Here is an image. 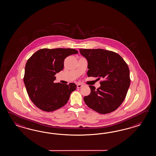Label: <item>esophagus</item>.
I'll list each match as a JSON object with an SVG mask.
<instances>
[{"label": "esophagus", "instance_id": "1", "mask_svg": "<svg viewBox=\"0 0 156 156\" xmlns=\"http://www.w3.org/2000/svg\"><path fill=\"white\" fill-rule=\"evenodd\" d=\"M82 84L78 83L77 84V88H80L82 87Z\"/></svg>", "mask_w": 156, "mask_h": 156}]
</instances>
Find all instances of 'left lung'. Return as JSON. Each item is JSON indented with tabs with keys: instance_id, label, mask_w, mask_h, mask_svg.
Masks as SVG:
<instances>
[{
	"instance_id": "8db88e82",
	"label": "left lung",
	"mask_w": 156,
	"mask_h": 156,
	"mask_svg": "<svg viewBox=\"0 0 156 156\" xmlns=\"http://www.w3.org/2000/svg\"><path fill=\"white\" fill-rule=\"evenodd\" d=\"M80 52L87 60L88 76L103 79L97 89L89 86L91 93L83 98L86 104L100 114L116 110L125 99L129 87L128 65L119 55L113 51L80 49Z\"/></svg>"
}]
</instances>
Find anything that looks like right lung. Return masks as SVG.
<instances>
[{"instance_id":"add662e5","label":"right lung","mask_w":156,"mask_h":156,"mask_svg":"<svg viewBox=\"0 0 156 156\" xmlns=\"http://www.w3.org/2000/svg\"><path fill=\"white\" fill-rule=\"evenodd\" d=\"M78 52L72 48H43L27 61L23 82L27 94L35 105L45 112L57 110L68 101L76 90L74 83H54L55 74L64 68L65 58Z\"/></svg>"}]
</instances>
